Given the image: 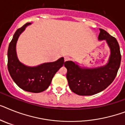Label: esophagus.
<instances>
[{
  "instance_id": "1",
  "label": "esophagus",
  "mask_w": 125,
  "mask_h": 125,
  "mask_svg": "<svg viewBox=\"0 0 125 125\" xmlns=\"http://www.w3.org/2000/svg\"><path fill=\"white\" fill-rule=\"evenodd\" d=\"M70 60V57L68 56H65L64 57V61H67Z\"/></svg>"
}]
</instances>
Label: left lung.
<instances>
[{
	"label": "left lung",
	"instance_id": "obj_1",
	"mask_svg": "<svg viewBox=\"0 0 125 125\" xmlns=\"http://www.w3.org/2000/svg\"><path fill=\"white\" fill-rule=\"evenodd\" d=\"M99 41L105 40L111 51L107 64L96 68L80 66L76 62H64L70 89L79 95H93L105 89L114 80L120 66L121 55L117 40L100 29Z\"/></svg>",
	"mask_w": 125,
	"mask_h": 125
}]
</instances>
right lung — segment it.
<instances>
[{
  "mask_svg": "<svg viewBox=\"0 0 125 125\" xmlns=\"http://www.w3.org/2000/svg\"><path fill=\"white\" fill-rule=\"evenodd\" d=\"M31 24L27 23L18 29L9 45L8 50V68L13 81L23 90L31 93H41L49 87L56 72L63 66L64 57L56 61L45 62L36 66H28L20 61L16 46L20 35Z\"/></svg>",
  "mask_w": 125,
  "mask_h": 125,
  "instance_id": "add662e5",
  "label": "right lung"
}]
</instances>
